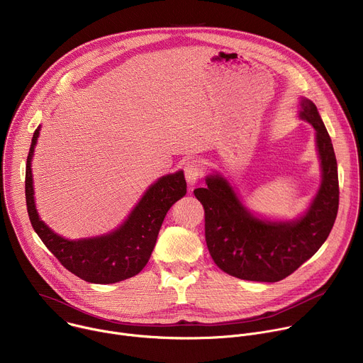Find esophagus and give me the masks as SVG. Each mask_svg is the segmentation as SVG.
I'll use <instances>...</instances> for the list:
<instances>
[{
    "instance_id": "obj_1",
    "label": "esophagus",
    "mask_w": 363,
    "mask_h": 363,
    "mask_svg": "<svg viewBox=\"0 0 363 363\" xmlns=\"http://www.w3.org/2000/svg\"><path fill=\"white\" fill-rule=\"evenodd\" d=\"M184 171H185L186 182L189 185H195L202 177V168H201V164L198 161L186 162L185 167H184Z\"/></svg>"
}]
</instances>
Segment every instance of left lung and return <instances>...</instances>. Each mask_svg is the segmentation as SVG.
Segmentation results:
<instances>
[{"label":"left lung","instance_id":"1","mask_svg":"<svg viewBox=\"0 0 363 363\" xmlns=\"http://www.w3.org/2000/svg\"><path fill=\"white\" fill-rule=\"evenodd\" d=\"M297 116L315 129L322 181L297 218H270L251 211L218 171L194 191L205 210V240L214 263L241 280L274 283L307 262L326 241L339 206L337 164L330 136L312 100L300 97Z\"/></svg>","mask_w":363,"mask_h":363}]
</instances>
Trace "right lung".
I'll return each instance as SVG.
<instances>
[{
  "label": "right lung",
  "mask_w": 363,
  "mask_h": 363,
  "mask_svg": "<svg viewBox=\"0 0 363 363\" xmlns=\"http://www.w3.org/2000/svg\"><path fill=\"white\" fill-rule=\"evenodd\" d=\"M33 135L26 167V202L31 225L44 245L73 274L94 284H112L130 279L147 264L171 206L186 194L184 171L164 175L147 186L140 199L115 230L70 240L51 230L38 216L31 161L40 136Z\"/></svg>",
  "instance_id": "1"
}]
</instances>
